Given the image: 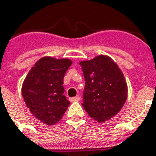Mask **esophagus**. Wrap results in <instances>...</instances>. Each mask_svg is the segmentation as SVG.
Here are the masks:
<instances>
[{"mask_svg": "<svg viewBox=\"0 0 156 156\" xmlns=\"http://www.w3.org/2000/svg\"><path fill=\"white\" fill-rule=\"evenodd\" d=\"M69 100H70V101H78L80 100V98L79 97V96H76L75 98H70Z\"/></svg>", "mask_w": 156, "mask_h": 156, "instance_id": "esophagus-1", "label": "esophagus"}]
</instances>
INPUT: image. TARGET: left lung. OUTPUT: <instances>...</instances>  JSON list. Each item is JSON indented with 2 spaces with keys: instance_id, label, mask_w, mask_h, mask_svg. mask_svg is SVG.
<instances>
[{
  "instance_id": "obj_1",
  "label": "left lung",
  "mask_w": 156,
  "mask_h": 156,
  "mask_svg": "<svg viewBox=\"0 0 156 156\" xmlns=\"http://www.w3.org/2000/svg\"><path fill=\"white\" fill-rule=\"evenodd\" d=\"M85 78L83 106L98 122L115 116L125 103L128 89L124 76L111 58L99 55L80 63Z\"/></svg>"
}]
</instances>
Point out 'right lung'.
Returning a JSON list of instances; mask_svg holds the SVG:
<instances>
[{"instance_id":"1","label":"right lung","mask_w":156,"mask_h":156,"mask_svg":"<svg viewBox=\"0 0 156 156\" xmlns=\"http://www.w3.org/2000/svg\"><path fill=\"white\" fill-rule=\"evenodd\" d=\"M72 62L44 57L31 69L22 93L30 112L41 122L53 125L62 119L69 101L64 96V76Z\"/></svg>"}]
</instances>
